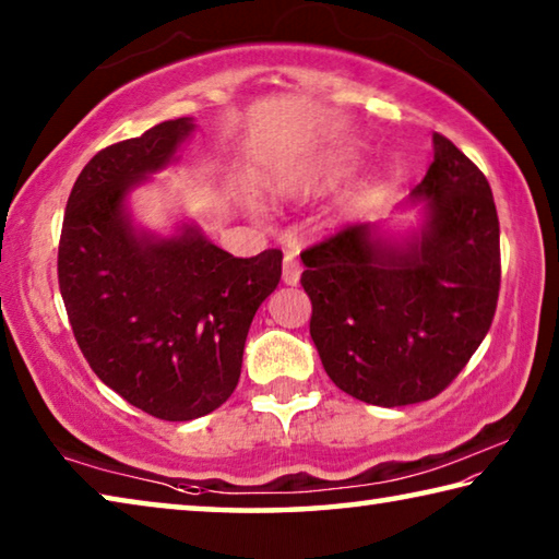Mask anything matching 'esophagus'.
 I'll use <instances>...</instances> for the list:
<instances>
[{
    "label": "esophagus",
    "mask_w": 559,
    "mask_h": 559,
    "mask_svg": "<svg viewBox=\"0 0 559 559\" xmlns=\"http://www.w3.org/2000/svg\"><path fill=\"white\" fill-rule=\"evenodd\" d=\"M300 281V263L296 251H286V257H283V283L286 286H298Z\"/></svg>",
    "instance_id": "34e87169"
}]
</instances>
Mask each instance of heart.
I'll use <instances>...</instances> for the list:
<instances>
[{
  "mask_svg": "<svg viewBox=\"0 0 559 559\" xmlns=\"http://www.w3.org/2000/svg\"><path fill=\"white\" fill-rule=\"evenodd\" d=\"M349 169V155L333 153L316 159L313 165L298 169V173H290L281 182V192L286 197H308L316 194L320 189L337 182L340 177H345Z\"/></svg>",
  "mask_w": 559,
  "mask_h": 559,
  "instance_id": "obj_1",
  "label": "heart"
}]
</instances>
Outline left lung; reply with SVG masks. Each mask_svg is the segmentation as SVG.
<instances>
[{
    "label": "left lung",
    "mask_w": 559,
    "mask_h": 559,
    "mask_svg": "<svg viewBox=\"0 0 559 559\" xmlns=\"http://www.w3.org/2000/svg\"><path fill=\"white\" fill-rule=\"evenodd\" d=\"M406 231L349 224L300 253L310 337L359 402L406 406L447 390L496 316L500 226L484 173L439 132Z\"/></svg>",
    "instance_id": "8db88e82"
}]
</instances>
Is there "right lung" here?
Wrapping results in <instances>:
<instances>
[{
  "instance_id": "right-lung-1",
  "label": "right lung",
  "mask_w": 559,
  "mask_h": 559,
  "mask_svg": "<svg viewBox=\"0 0 559 559\" xmlns=\"http://www.w3.org/2000/svg\"><path fill=\"white\" fill-rule=\"evenodd\" d=\"M192 118L165 120L110 145L71 189L59 288L91 370L138 409L189 421L229 400L251 320L281 281L283 253L236 259L197 224L153 234L128 200L177 159Z\"/></svg>"
}]
</instances>
